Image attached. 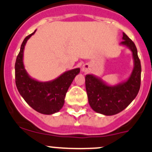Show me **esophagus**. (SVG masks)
Masks as SVG:
<instances>
[{
  "instance_id": "34e87169",
  "label": "esophagus",
  "mask_w": 152,
  "mask_h": 152,
  "mask_svg": "<svg viewBox=\"0 0 152 152\" xmlns=\"http://www.w3.org/2000/svg\"><path fill=\"white\" fill-rule=\"evenodd\" d=\"M89 69H90V65L88 64H84L83 66L82 71L83 72H87L89 70Z\"/></svg>"
}]
</instances>
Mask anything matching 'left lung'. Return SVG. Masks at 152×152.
<instances>
[{"instance_id":"left-lung-1","label":"left lung","mask_w":152,"mask_h":152,"mask_svg":"<svg viewBox=\"0 0 152 152\" xmlns=\"http://www.w3.org/2000/svg\"><path fill=\"white\" fill-rule=\"evenodd\" d=\"M122 35L120 45L130 50L133 59V69L128 79L112 86L94 75L86 76V88L90 106L96 112L106 116L116 115L124 110L136 97L141 86V66L137 48L124 32Z\"/></svg>"}]
</instances>
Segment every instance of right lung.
<instances>
[{"instance_id":"obj_1","label":"right lung","mask_w":152,"mask_h":152,"mask_svg":"<svg viewBox=\"0 0 152 152\" xmlns=\"http://www.w3.org/2000/svg\"><path fill=\"white\" fill-rule=\"evenodd\" d=\"M35 32L26 37L21 45L15 63L16 86L20 95L32 109L43 115H53L63 107L66 92L80 69L68 70L47 82L31 77L24 68V50L27 40Z\"/></svg>"}]
</instances>
